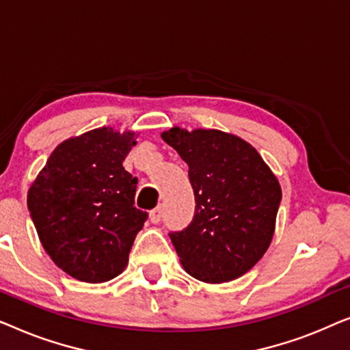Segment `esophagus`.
<instances>
[{"label": "esophagus", "instance_id": "esophagus-1", "mask_svg": "<svg viewBox=\"0 0 350 350\" xmlns=\"http://www.w3.org/2000/svg\"><path fill=\"white\" fill-rule=\"evenodd\" d=\"M161 218H162V205H157V207H154L150 212V219H151V223L157 224L161 221Z\"/></svg>", "mask_w": 350, "mask_h": 350}]
</instances>
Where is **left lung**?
<instances>
[{
    "instance_id": "8db88e82",
    "label": "left lung",
    "mask_w": 350,
    "mask_h": 350,
    "mask_svg": "<svg viewBox=\"0 0 350 350\" xmlns=\"http://www.w3.org/2000/svg\"><path fill=\"white\" fill-rule=\"evenodd\" d=\"M162 140L188 164L194 191L191 223L169 232L180 262L207 284L243 275L274 236L279 181L255 148L229 133L175 127Z\"/></svg>"
}]
</instances>
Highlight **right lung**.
<instances>
[{
	"label": "right lung",
	"mask_w": 350,
	"mask_h": 350,
	"mask_svg": "<svg viewBox=\"0 0 350 350\" xmlns=\"http://www.w3.org/2000/svg\"><path fill=\"white\" fill-rule=\"evenodd\" d=\"M135 133L102 127L60 143L28 191V210L52 261L100 284L121 274L148 219L137 208V176L122 167Z\"/></svg>",
	"instance_id": "obj_1"
}]
</instances>
